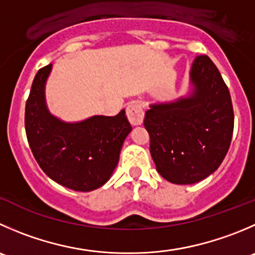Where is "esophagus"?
<instances>
[{"mask_svg":"<svg viewBox=\"0 0 255 255\" xmlns=\"http://www.w3.org/2000/svg\"><path fill=\"white\" fill-rule=\"evenodd\" d=\"M128 121L132 126H139L143 123L144 118V107L140 102H130L126 110Z\"/></svg>","mask_w":255,"mask_h":255,"instance_id":"1","label":"esophagus"}]
</instances>
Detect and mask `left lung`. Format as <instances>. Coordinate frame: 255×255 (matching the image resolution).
Listing matches in <instances>:
<instances>
[{"label": "left lung", "mask_w": 255, "mask_h": 255, "mask_svg": "<svg viewBox=\"0 0 255 255\" xmlns=\"http://www.w3.org/2000/svg\"><path fill=\"white\" fill-rule=\"evenodd\" d=\"M190 82L189 97L152 105L144 117L155 168L174 184H193L218 169L233 135L231 93L208 56L196 57Z\"/></svg>", "instance_id": "obj_1"}]
</instances>
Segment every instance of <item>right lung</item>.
<instances>
[{
    "label": "right lung",
    "instance_id": "add662e5",
    "mask_svg": "<svg viewBox=\"0 0 255 255\" xmlns=\"http://www.w3.org/2000/svg\"><path fill=\"white\" fill-rule=\"evenodd\" d=\"M52 65L38 70L26 102L24 128L33 157L54 182L78 192L102 187L117 167L120 152L132 130L125 110L115 117L95 116L65 123L48 112L44 83Z\"/></svg>",
    "mask_w": 255,
    "mask_h": 255
}]
</instances>
